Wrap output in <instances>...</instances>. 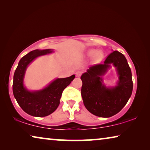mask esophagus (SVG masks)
Returning a JSON list of instances; mask_svg holds the SVG:
<instances>
[{
	"mask_svg": "<svg viewBox=\"0 0 150 150\" xmlns=\"http://www.w3.org/2000/svg\"><path fill=\"white\" fill-rule=\"evenodd\" d=\"M81 74H82V72H81V71H77L75 73L76 77H80V76L81 75Z\"/></svg>",
	"mask_w": 150,
	"mask_h": 150,
	"instance_id": "esophagus-1",
	"label": "esophagus"
}]
</instances>
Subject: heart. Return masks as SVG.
Returning <instances> with one entry per match:
<instances>
[{"label":"heart","mask_w":150,"mask_h":150,"mask_svg":"<svg viewBox=\"0 0 150 150\" xmlns=\"http://www.w3.org/2000/svg\"><path fill=\"white\" fill-rule=\"evenodd\" d=\"M87 57H93V61L95 63H99L101 61L103 57V54L101 51H97L96 49H89L86 53Z\"/></svg>","instance_id":"1"}]
</instances>
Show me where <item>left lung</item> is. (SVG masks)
<instances>
[{"mask_svg": "<svg viewBox=\"0 0 150 150\" xmlns=\"http://www.w3.org/2000/svg\"><path fill=\"white\" fill-rule=\"evenodd\" d=\"M113 65L118 75L117 85L107 87L102 77ZM81 96L84 105L90 113L101 117H111L126 105L132 93V71L126 58L122 53L114 51L103 64L90 67L83 73Z\"/></svg>", "mask_w": 150, "mask_h": 150, "instance_id": "1", "label": "left lung"}]
</instances>
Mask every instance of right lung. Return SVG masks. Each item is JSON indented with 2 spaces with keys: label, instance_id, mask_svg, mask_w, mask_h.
Returning <instances> with one entry per match:
<instances>
[{
  "label": "right lung",
  "instance_id": "right-lung-1",
  "mask_svg": "<svg viewBox=\"0 0 150 150\" xmlns=\"http://www.w3.org/2000/svg\"><path fill=\"white\" fill-rule=\"evenodd\" d=\"M53 49H36L21 58L14 73L13 91L23 110L35 117H45L53 113L60 103L63 90L75 79V75L57 78L41 90L29 91L24 85V77L28 66L40 56L52 53Z\"/></svg>",
  "mask_w": 150,
  "mask_h": 150
}]
</instances>
